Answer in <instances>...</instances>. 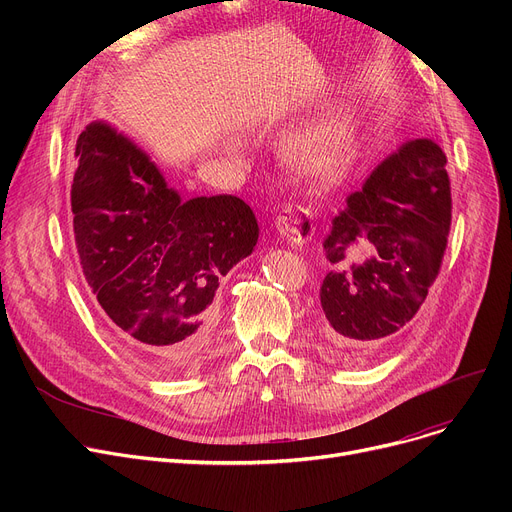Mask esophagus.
<instances>
[{
	"instance_id": "obj_1",
	"label": "esophagus",
	"mask_w": 512,
	"mask_h": 512,
	"mask_svg": "<svg viewBox=\"0 0 512 512\" xmlns=\"http://www.w3.org/2000/svg\"><path fill=\"white\" fill-rule=\"evenodd\" d=\"M276 230L290 247H303L313 236V222L307 211L286 207L276 218Z\"/></svg>"
}]
</instances>
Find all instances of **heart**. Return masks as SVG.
<instances>
[{
	"label": "heart",
	"mask_w": 512,
	"mask_h": 512,
	"mask_svg": "<svg viewBox=\"0 0 512 512\" xmlns=\"http://www.w3.org/2000/svg\"><path fill=\"white\" fill-rule=\"evenodd\" d=\"M348 139L351 120L344 112H330L294 130L288 137V151L305 168H328L342 157Z\"/></svg>",
	"instance_id": "obj_1"
}]
</instances>
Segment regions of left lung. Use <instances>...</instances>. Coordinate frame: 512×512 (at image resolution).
I'll return each instance as SVG.
<instances>
[{
    "mask_svg": "<svg viewBox=\"0 0 512 512\" xmlns=\"http://www.w3.org/2000/svg\"><path fill=\"white\" fill-rule=\"evenodd\" d=\"M446 155L432 139L402 143L346 197L324 238L326 336L338 348L392 338L423 305L450 230Z\"/></svg>",
    "mask_w": 512,
    "mask_h": 512,
    "instance_id": "obj_1",
    "label": "left lung"
}]
</instances>
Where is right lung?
I'll return each mask as SVG.
<instances>
[{
  "label": "right lung",
  "mask_w": 512,
  "mask_h": 512,
  "mask_svg": "<svg viewBox=\"0 0 512 512\" xmlns=\"http://www.w3.org/2000/svg\"><path fill=\"white\" fill-rule=\"evenodd\" d=\"M74 240L89 290L161 378L209 355L218 278L253 253L259 226L238 197L182 201L151 157L107 122L76 141Z\"/></svg>",
  "instance_id": "right-lung-1"
}]
</instances>
